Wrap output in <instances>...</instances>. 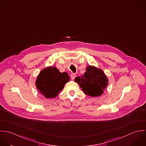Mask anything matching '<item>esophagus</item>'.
<instances>
[{"label": "esophagus", "instance_id": "obj_1", "mask_svg": "<svg viewBox=\"0 0 146 146\" xmlns=\"http://www.w3.org/2000/svg\"><path fill=\"white\" fill-rule=\"evenodd\" d=\"M70 77H71V79H72V80H74V78H75L76 77V75L75 74H74V73H72V74H71Z\"/></svg>", "mask_w": 146, "mask_h": 146}]
</instances>
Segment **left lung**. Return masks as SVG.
Wrapping results in <instances>:
<instances>
[{"mask_svg": "<svg viewBox=\"0 0 146 146\" xmlns=\"http://www.w3.org/2000/svg\"><path fill=\"white\" fill-rule=\"evenodd\" d=\"M84 92L91 97L100 96L108 84V80L104 72L94 66L89 65L83 76L74 80Z\"/></svg>", "mask_w": 146, "mask_h": 146, "instance_id": "8db88e82", "label": "left lung"}]
</instances>
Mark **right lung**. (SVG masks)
<instances>
[{"mask_svg":"<svg viewBox=\"0 0 146 146\" xmlns=\"http://www.w3.org/2000/svg\"><path fill=\"white\" fill-rule=\"evenodd\" d=\"M69 80L70 77L67 73H61L56 67L49 66L40 71L36 78L35 85L46 98H54Z\"/></svg>","mask_w":146,"mask_h":146,"instance_id":"add662e5","label":"right lung"}]
</instances>
